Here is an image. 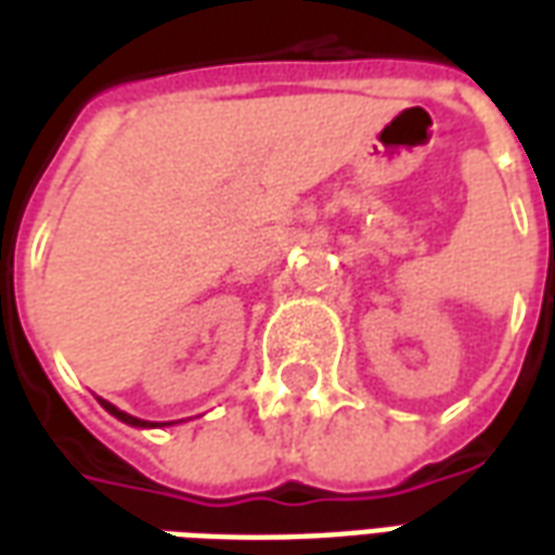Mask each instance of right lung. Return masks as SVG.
Here are the masks:
<instances>
[{"mask_svg":"<svg viewBox=\"0 0 555 555\" xmlns=\"http://www.w3.org/2000/svg\"><path fill=\"white\" fill-rule=\"evenodd\" d=\"M103 408L109 410L115 418H121V422H127V425H133V428H154V422H145V418H137V416H130V413H125V410H118L115 404H109V401H101Z\"/></svg>","mask_w":555,"mask_h":555,"instance_id":"right-lung-1","label":"right lung"}]
</instances>
